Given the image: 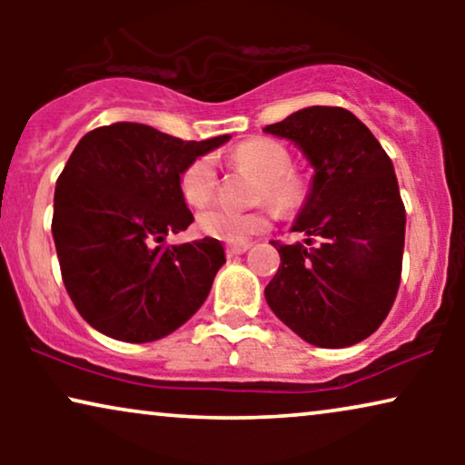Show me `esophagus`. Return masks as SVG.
Masks as SVG:
<instances>
[{
    "label": "esophagus",
    "instance_id": "34e87169",
    "mask_svg": "<svg viewBox=\"0 0 465 465\" xmlns=\"http://www.w3.org/2000/svg\"><path fill=\"white\" fill-rule=\"evenodd\" d=\"M250 250V245L247 243H241V245H226V256L232 258V256H239V253H243Z\"/></svg>",
    "mask_w": 465,
    "mask_h": 465
}]
</instances>
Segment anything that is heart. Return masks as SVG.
<instances>
[{
	"instance_id": "1",
	"label": "heart",
	"mask_w": 465,
	"mask_h": 465,
	"mask_svg": "<svg viewBox=\"0 0 465 465\" xmlns=\"http://www.w3.org/2000/svg\"><path fill=\"white\" fill-rule=\"evenodd\" d=\"M234 167L250 171L260 183L256 199L266 201L277 212L294 213L307 203L309 180L301 169L292 167V152L282 142L271 137H258L237 145L231 152ZM180 193L183 201L193 207L209 203L218 193V169L212 156H199L190 161L180 173ZM271 224L266 209L252 212H232V209L213 205L196 213V231L205 237L241 245L252 237L264 232Z\"/></svg>"
}]
</instances>
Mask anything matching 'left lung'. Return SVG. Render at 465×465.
<instances>
[{
  "label": "left lung",
  "mask_w": 465,
  "mask_h": 465,
  "mask_svg": "<svg viewBox=\"0 0 465 465\" xmlns=\"http://www.w3.org/2000/svg\"><path fill=\"white\" fill-rule=\"evenodd\" d=\"M264 131L292 139L315 167L294 231L318 243L271 241L282 264L266 302L311 345H355L385 322L402 275L406 209L391 158L342 107H307Z\"/></svg>",
  "instance_id": "1"
}]
</instances>
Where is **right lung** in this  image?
I'll list each match as a JSON object with an SVG mask.
<instances>
[{"mask_svg": "<svg viewBox=\"0 0 465 465\" xmlns=\"http://www.w3.org/2000/svg\"><path fill=\"white\" fill-rule=\"evenodd\" d=\"M231 135L183 142L152 126L116 123L86 133L54 190L53 237L78 313L124 342L167 336L193 317L226 262L218 239L167 245L193 224L180 193L190 161Z\"/></svg>", "mask_w": 465, "mask_h": 465, "instance_id": "obj_1", "label": "right lung"}]
</instances>
